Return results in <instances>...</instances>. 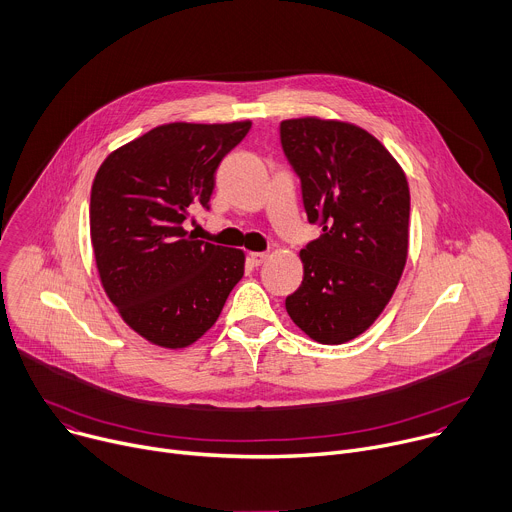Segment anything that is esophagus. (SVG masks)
<instances>
[{"mask_svg":"<svg viewBox=\"0 0 512 512\" xmlns=\"http://www.w3.org/2000/svg\"><path fill=\"white\" fill-rule=\"evenodd\" d=\"M249 259H251V263L253 265H261L265 259H267V253H249Z\"/></svg>","mask_w":512,"mask_h":512,"instance_id":"34e87169","label":"esophagus"}]
</instances>
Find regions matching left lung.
Wrapping results in <instances>:
<instances>
[{"instance_id":"8db88e82","label":"left lung","mask_w":512,"mask_h":512,"mask_svg":"<svg viewBox=\"0 0 512 512\" xmlns=\"http://www.w3.org/2000/svg\"><path fill=\"white\" fill-rule=\"evenodd\" d=\"M310 224L304 280L286 310L314 341L339 345L371 327L390 302L408 255L410 192L402 167L367 130L339 120L280 124Z\"/></svg>"}]
</instances>
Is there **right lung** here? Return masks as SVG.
<instances>
[{"instance_id": "1", "label": "right lung", "mask_w": 512, "mask_h": 512, "mask_svg": "<svg viewBox=\"0 0 512 512\" xmlns=\"http://www.w3.org/2000/svg\"><path fill=\"white\" fill-rule=\"evenodd\" d=\"M251 122L163 124L116 149L91 185L89 228L102 286L132 331L181 349L198 341L245 273V253L183 228L210 210L220 161Z\"/></svg>"}]
</instances>
